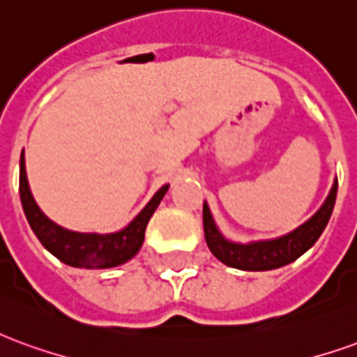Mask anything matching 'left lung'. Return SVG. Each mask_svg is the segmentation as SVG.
<instances>
[{
	"label": "left lung",
	"mask_w": 357,
	"mask_h": 357,
	"mask_svg": "<svg viewBox=\"0 0 357 357\" xmlns=\"http://www.w3.org/2000/svg\"><path fill=\"white\" fill-rule=\"evenodd\" d=\"M337 189L338 181L335 178L329 195L319 210L296 229L275 239H260L250 241V243H237V241L227 239L224 233L218 229L210 206L204 202L202 224H204V239H206L210 252L225 266L243 269V271H268V269L283 268L300 258L319 239L335 208Z\"/></svg>",
	"instance_id": "left-lung-1"
}]
</instances>
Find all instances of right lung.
<instances>
[{"label": "right lung", "instance_id": "right-lung-1", "mask_svg": "<svg viewBox=\"0 0 357 357\" xmlns=\"http://www.w3.org/2000/svg\"><path fill=\"white\" fill-rule=\"evenodd\" d=\"M170 185H162L153 199L145 204L137 216L130 224L114 233H82L66 229L63 225L55 224L45 216L42 208L34 201V195L30 191L26 178V162H24V149L20 155V176L19 191L22 210L28 224L40 239L43 247L61 262L73 268L86 269H109L122 266L139 252L141 245L145 241V229L151 216L155 214L156 206L160 204L164 195Z\"/></svg>", "mask_w": 357, "mask_h": 357}]
</instances>
